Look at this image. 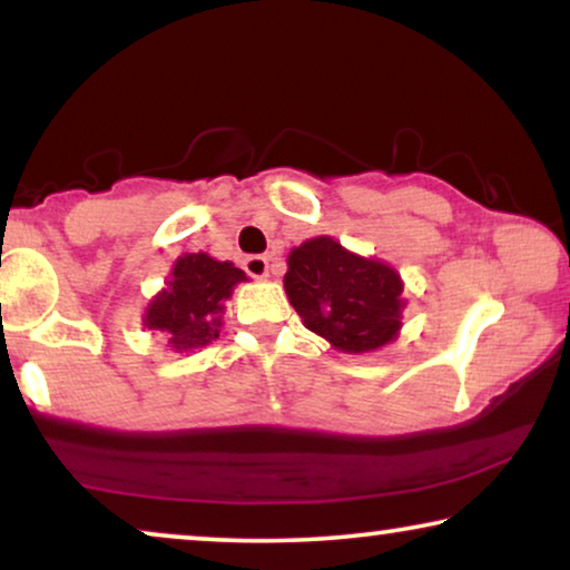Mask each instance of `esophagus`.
I'll use <instances>...</instances> for the list:
<instances>
[{
	"mask_svg": "<svg viewBox=\"0 0 570 570\" xmlns=\"http://www.w3.org/2000/svg\"><path fill=\"white\" fill-rule=\"evenodd\" d=\"M244 269H246V275H252V277H267L269 264L264 256H246Z\"/></svg>",
	"mask_w": 570,
	"mask_h": 570,
	"instance_id": "obj_1",
	"label": "esophagus"
}]
</instances>
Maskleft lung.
<instances>
[{
  "instance_id": "left-lung-1",
  "label": "left lung",
  "mask_w": 570,
  "mask_h": 570,
  "mask_svg": "<svg viewBox=\"0 0 570 570\" xmlns=\"http://www.w3.org/2000/svg\"><path fill=\"white\" fill-rule=\"evenodd\" d=\"M285 293L303 324L342 353H368L400 332L402 279L332 238H311L287 256Z\"/></svg>"
}]
</instances>
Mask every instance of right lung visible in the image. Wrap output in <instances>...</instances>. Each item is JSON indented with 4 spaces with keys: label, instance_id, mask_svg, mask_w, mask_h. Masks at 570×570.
Masks as SVG:
<instances>
[{
    "label": "right lung",
    "instance_id": "right-lung-1",
    "mask_svg": "<svg viewBox=\"0 0 570 570\" xmlns=\"http://www.w3.org/2000/svg\"><path fill=\"white\" fill-rule=\"evenodd\" d=\"M240 279H246L244 269L230 262H215L207 254H184L166 291L147 308L145 326L166 332L174 350L205 347L220 337L223 303Z\"/></svg>",
    "mask_w": 570,
    "mask_h": 570
}]
</instances>
